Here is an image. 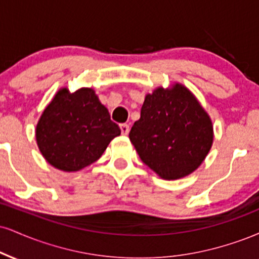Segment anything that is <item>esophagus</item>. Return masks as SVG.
Returning a JSON list of instances; mask_svg holds the SVG:
<instances>
[{"mask_svg":"<svg viewBox=\"0 0 259 259\" xmlns=\"http://www.w3.org/2000/svg\"><path fill=\"white\" fill-rule=\"evenodd\" d=\"M129 130H130V127L126 123L120 124V132H121V134H123V135H127V134H129Z\"/></svg>","mask_w":259,"mask_h":259,"instance_id":"34e87169","label":"esophagus"}]
</instances>
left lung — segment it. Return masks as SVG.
<instances>
[{"label":"left lung","instance_id":"left-lung-1","mask_svg":"<svg viewBox=\"0 0 259 259\" xmlns=\"http://www.w3.org/2000/svg\"><path fill=\"white\" fill-rule=\"evenodd\" d=\"M129 139L141 160L163 180L195 171L212 147L213 125L187 87L175 83L147 94Z\"/></svg>","mask_w":259,"mask_h":259}]
</instances>
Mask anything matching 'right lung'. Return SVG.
Masks as SVG:
<instances>
[{
    "instance_id": "right-lung-1",
    "label": "right lung",
    "mask_w": 259,
    "mask_h": 259,
    "mask_svg": "<svg viewBox=\"0 0 259 259\" xmlns=\"http://www.w3.org/2000/svg\"><path fill=\"white\" fill-rule=\"evenodd\" d=\"M120 129L95 90L67 88L57 92L40 114L36 141L43 158L55 169L74 172L101 157Z\"/></svg>"
}]
</instances>
